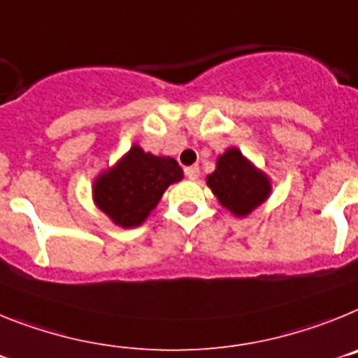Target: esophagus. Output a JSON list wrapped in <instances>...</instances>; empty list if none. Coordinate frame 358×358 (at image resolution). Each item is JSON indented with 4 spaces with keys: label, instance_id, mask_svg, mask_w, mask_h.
<instances>
[{
    "label": "esophagus",
    "instance_id": "obj_1",
    "mask_svg": "<svg viewBox=\"0 0 358 358\" xmlns=\"http://www.w3.org/2000/svg\"><path fill=\"white\" fill-rule=\"evenodd\" d=\"M185 176H187L189 180H198V176H200V167L198 166L185 167Z\"/></svg>",
    "mask_w": 358,
    "mask_h": 358
}]
</instances>
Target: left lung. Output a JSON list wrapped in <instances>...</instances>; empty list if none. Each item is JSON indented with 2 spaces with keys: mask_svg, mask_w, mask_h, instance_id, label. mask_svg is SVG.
<instances>
[{
  "mask_svg": "<svg viewBox=\"0 0 358 358\" xmlns=\"http://www.w3.org/2000/svg\"><path fill=\"white\" fill-rule=\"evenodd\" d=\"M207 185L220 205L238 217L254 213L272 192L270 176L254 166L236 145L217 157L216 169L207 175Z\"/></svg>",
  "mask_w": 358,
  "mask_h": 358,
  "instance_id": "8db88e82",
  "label": "left lung"
}]
</instances>
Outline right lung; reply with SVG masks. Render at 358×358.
<instances>
[{"label": "right lung", "mask_w": 358, "mask_h": 358, "mask_svg": "<svg viewBox=\"0 0 358 358\" xmlns=\"http://www.w3.org/2000/svg\"><path fill=\"white\" fill-rule=\"evenodd\" d=\"M182 178L183 171L175 158L155 157L135 144L93 180V203L115 225L135 229L148 220L171 183Z\"/></svg>", "instance_id": "add662e5"}]
</instances>
